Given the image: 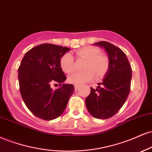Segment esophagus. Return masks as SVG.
I'll return each instance as SVG.
<instances>
[{
	"label": "esophagus",
	"instance_id": "obj_1",
	"mask_svg": "<svg viewBox=\"0 0 152 152\" xmlns=\"http://www.w3.org/2000/svg\"><path fill=\"white\" fill-rule=\"evenodd\" d=\"M75 90L77 91L79 89V85H75Z\"/></svg>",
	"mask_w": 152,
	"mask_h": 152
}]
</instances>
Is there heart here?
Here are the masks:
<instances>
[{
  "label": "heart",
  "mask_w": 152,
  "mask_h": 152,
  "mask_svg": "<svg viewBox=\"0 0 152 152\" xmlns=\"http://www.w3.org/2000/svg\"><path fill=\"white\" fill-rule=\"evenodd\" d=\"M78 58L86 60L85 71L75 72L69 76L68 81L75 85H79L90 81L94 75L97 78L103 77L110 67V60L106 55L100 53V50L94 46H86L76 51ZM60 67L64 72L71 73L74 70V58L69 53L64 54L60 60Z\"/></svg>",
  "instance_id": "obj_1"
}]
</instances>
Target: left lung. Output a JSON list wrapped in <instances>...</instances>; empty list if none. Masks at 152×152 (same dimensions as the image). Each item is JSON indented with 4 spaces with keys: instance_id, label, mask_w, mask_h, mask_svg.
<instances>
[{
    "instance_id": "8db88e82",
    "label": "left lung",
    "mask_w": 152,
    "mask_h": 152,
    "mask_svg": "<svg viewBox=\"0 0 152 152\" xmlns=\"http://www.w3.org/2000/svg\"><path fill=\"white\" fill-rule=\"evenodd\" d=\"M104 48L108 54L110 67L102 82L85 99L88 112L94 118L106 119L122 108L129 94L132 67L125 53L106 41L94 43Z\"/></svg>"
}]
</instances>
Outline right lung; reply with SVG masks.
<instances>
[{
	"instance_id": "add662e5",
	"label": "right lung",
	"mask_w": 152,
	"mask_h": 152,
	"mask_svg": "<svg viewBox=\"0 0 152 152\" xmlns=\"http://www.w3.org/2000/svg\"><path fill=\"white\" fill-rule=\"evenodd\" d=\"M69 48L44 43L28 50L18 67L21 97L34 115L44 120L58 118L65 110L69 97L75 92L60 67L61 57ZM58 83L54 91L51 85Z\"/></svg>"
}]
</instances>
